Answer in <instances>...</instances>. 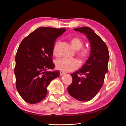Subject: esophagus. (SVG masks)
I'll use <instances>...</instances> for the list:
<instances>
[{"label":"esophagus","instance_id":"obj_1","mask_svg":"<svg viewBox=\"0 0 126 126\" xmlns=\"http://www.w3.org/2000/svg\"><path fill=\"white\" fill-rule=\"evenodd\" d=\"M65 74L64 72H62V71H61V72H60V76H63V74Z\"/></svg>","mask_w":126,"mask_h":126}]
</instances>
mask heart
Segmentation results:
<instances>
[{
  "mask_svg": "<svg viewBox=\"0 0 126 126\" xmlns=\"http://www.w3.org/2000/svg\"><path fill=\"white\" fill-rule=\"evenodd\" d=\"M72 46L74 49L77 50V55L80 59L82 61H84L88 58L90 51L87 48H82L83 42L79 38L74 37L72 38L70 40ZM61 42L59 40L55 42L53 46L52 53L53 55L55 57H58L59 55L58 53V48L60 45ZM55 67L57 69L60 70L62 72H69L74 71L77 69L79 66V62L76 59H65L62 58L59 59L55 61Z\"/></svg>",
  "mask_w": 126,
  "mask_h": 126,
  "instance_id": "heart-1",
  "label": "heart"
}]
</instances>
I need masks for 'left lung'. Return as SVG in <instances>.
<instances>
[{"label":"left lung","mask_w":126,"mask_h":126,"mask_svg":"<svg viewBox=\"0 0 126 126\" xmlns=\"http://www.w3.org/2000/svg\"><path fill=\"white\" fill-rule=\"evenodd\" d=\"M74 30L86 35L90 42L91 52L82 67L71 74L73 80L67 89L75 99L88 101L95 96L103 84L108 72L109 52L103 40L90 28L84 27Z\"/></svg>","instance_id":"8db88e82"}]
</instances>
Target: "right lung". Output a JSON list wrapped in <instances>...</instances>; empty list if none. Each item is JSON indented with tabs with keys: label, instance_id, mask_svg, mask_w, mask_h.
Returning <instances> with one entry per match:
<instances>
[{
	"label": "right lung",
	"instance_id": "right-lung-1",
	"mask_svg": "<svg viewBox=\"0 0 126 126\" xmlns=\"http://www.w3.org/2000/svg\"><path fill=\"white\" fill-rule=\"evenodd\" d=\"M65 28L40 27L25 37L16 55L14 73L16 88L22 98L35 104L47 94V87L58 77V71L53 69L52 49L55 39L65 32Z\"/></svg>",
	"mask_w": 126,
	"mask_h": 126
}]
</instances>
